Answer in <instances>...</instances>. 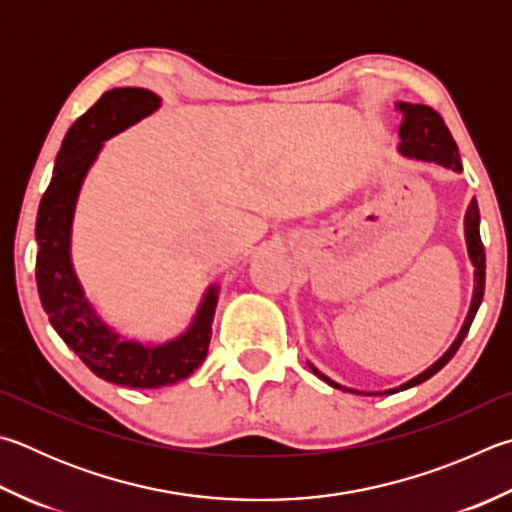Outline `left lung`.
<instances>
[{"label":"left lung","instance_id":"1","mask_svg":"<svg viewBox=\"0 0 512 512\" xmlns=\"http://www.w3.org/2000/svg\"><path fill=\"white\" fill-rule=\"evenodd\" d=\"M398 109L403 111V123H401V127H398V134H401V145H398V152L405 154V156H412V159L434 161V163L448 167V170H454V172L463 170L461 159H459V147H457V143H454L450 129L445 127L443 118L436 114L432 107L410 105V102H398ZM466 244H468L470 262H472V266H475V293H472V304H470L468 318H466V322H463V329L459 331L457 340L452 342V347L445 351L443 356L436 360L430 369H425L423 374H418L416 378L410 380V383H405L398 389H410L414 385H421V383H425L427 378H432L436 371H441L445 365H448L454 353L459 351L463 338L468 336L472 320H475L477 309H479V304L483 300V286H486V250H483L481 235H479L477 199H472L470 206H468ZM309 367H311L315 376L324 380V383H329L331 387L345 389V387H340L338 383H333L331 378L320 374V371L315 369L311 362H309ZM349 392H353V389H349ZM394 392H396V389H389V392H385V394H394ZM353 394H358V392H353Z\"/></svg>","mask_w":512,"mask_h":512}]
</instances>
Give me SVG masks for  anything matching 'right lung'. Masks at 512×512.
<instances>
[{"label":"right lung","instance_id":"1","mask_svg":"<svg viewBox=\"0 0 512 512\" xmlns=\"http://www.w3.org/2000/svg\"><path fill=\"white\" fill-rule=\"evenodd\" d=\"M161 98L147 89L105 91L64 136L49 188L40 201L35 224V280L40 302L58 336L107 383L134 389H159L188 378L206 360L217 288L203 295L197 315L183 336L165 345L143 347L120 338L91 309L71 266V221L85 174L96 161L102 141L123 132L159 109Z\"/></svg>","mask_w":512,"mask_h":512}]
</instances>
